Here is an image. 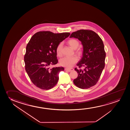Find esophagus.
I'll use <instances>...</instances> for the list:
<instances>
[{
    "label": "esophagus",
    "mask_w": 130,
    "mask_h": 130,
    "mask_svg": "<svg viewBox=\"0 0 130 130\" xmlns=\"http://www.w3.org/2000/svg\"><path fill=\"white\" fill-rule=\"evenodd\" d=\"M65 71H67L69 72H71L72 71H73L74 70V69L73 68H65Z\"/></svg>",
    "instance_id": "esophagus-1"
}]
</instances>
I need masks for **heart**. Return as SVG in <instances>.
<instances>
[{"instance_id":"b5f03b06","label":"heart","mask_w":130,"mask_h":130,"mask_svg":"<svg viewBox=\"0 0 130 130\" xmlns=\"http://www.w3.org/2000/svg\"><path fill=\"white\" fill-rule=\"evenodd\" d=\"M68 44L73 49H77L79 45V43L78 40L75 39H71L68 41ZM62 43H59L56 47V51L57 55L59 56H62ZM77 53H79V51H78ZM78 61V59L75 56L73 57H68L65 56L61 58L59 61V63L61 66L66 67H71L73 64L76 63Z\"/></svg>"}]
</instances>
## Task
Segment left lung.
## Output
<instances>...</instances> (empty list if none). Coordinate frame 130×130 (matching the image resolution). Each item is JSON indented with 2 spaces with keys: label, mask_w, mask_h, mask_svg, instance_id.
Segmentation results:
<instances>
[{
  "label": "left lung",
  "mask_w": 130,
  "mask_h": 130,
  "mask_svg": "<svg viewBox=\"0 0 130 130\" xmlns=\"http://www.w3.org/2000/svg\"><path fill=\"white\" fill-rule=\"evenodd\" d=\"M74 37L80 41L83 46V56L77 64L78 77L73 81L78 88L86 89L96 84L105 68L106 54L104 45L101 37L93 31L81 29L71 34Z\"/></svg>",
  "instance_id": "left-lung-1"
}]
</instances>
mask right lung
I'll return each instance as SVG.
<instances>
[{"instance_id": "add662e5", "label": "right lung", "mask_w": 130, "mask_h": 130, "mask_svg": "<svg viewBox=\"0 0 130 130\" xmlns=\"http://www.w3.org/2000/svg\"><path fill=\"white\" fill-rule=\"evenodd\" d=\"M70 35L69 32L43 31L36 33L31 38L26 47L24 62L27 74L37 87L47 90L57 84L59 72L64 71V68H50L49 66L57 63L56 47Z\"/></svg>"}]
</instances>
